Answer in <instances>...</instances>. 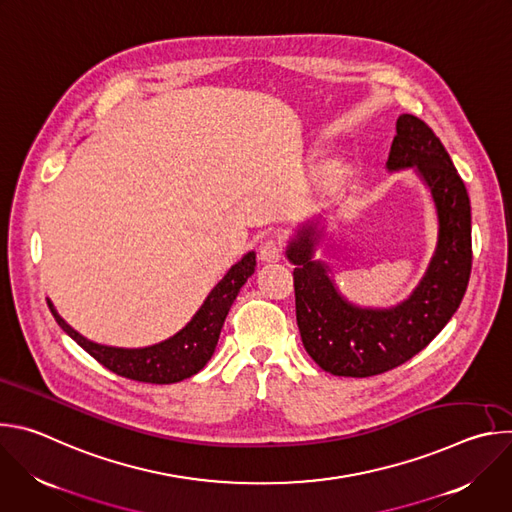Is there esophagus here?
<instances>
[{
	"label": "esophagus",
	"instance_id": "1",
	"mask_svg": "<svg viewBox=\"0 0 512 512\" xmlns=\"http://www.w3.org/2000/svg\"><path fill=\"white\" fill-rule=\"evenodd\" d=\"M259 257L261 261L265 263H275L283 257V249H281V243L275 241V239H265L261 245H259Z\"/></svg>",
	"mask_w": 512,
	"mask_h": 512
}]
</instances>
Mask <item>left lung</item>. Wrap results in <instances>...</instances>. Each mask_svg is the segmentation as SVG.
Listing matches in <instances>:
<instances>
[{
    "label": "left lung",
    "mask_w": 512,
    "mask_h": 512,
    "mask_svg": "<svg viewBox=\"0 0 512 512\" xmlns=\"http://www.w3.org/2000/svg\"><path fill=\"white\" fill-rule=\"evenodd\" d=\"M413 168L437 214V243L409 298L393 308H362L336 287L330 267L314 259L324 237L322 216L287 241L294 263L296 318L306 352L336 377L387 373L421 352L456 314L472 269V214L466 186L427 123L403 113L387 160L389 172Z\"/></svg>",
    "instance_id": "8db88e82"
}]
</instances>
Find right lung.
Wrapping results in <instances>:
<instances>
[{
	"label": "right lung",
	"instance_id": "add662e5",
	"mask_svg": "<svg viewBox=\"0 0 512 512\" xmlns=\"http://www.w3.org/2000/svg\"><path fill=\"white\" fill-rule=\"evenodd\" d=\"M255 265V251H249L212 287L204 304L180 332H176L168 340L145 348H117L97 344L79 334L75 328H70L60 318L54 304L50 300L46 302L58 326L81 348H85L95 360H99L105 369L113 371L119 377L139 383L170 385L190 379L192 375L204 369V364L214 354L225 318L233 302L237 300L241 287L253 275Z\"/></svg>",
	"mask_w": 512,
	"mask_h": 512
}]
</instances>
